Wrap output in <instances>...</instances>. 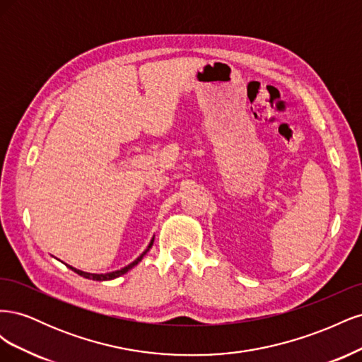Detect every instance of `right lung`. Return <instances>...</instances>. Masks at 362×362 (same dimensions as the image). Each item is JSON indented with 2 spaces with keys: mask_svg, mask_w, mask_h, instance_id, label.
<instances>
[{
  "mask_svg": "<svg viewBox=\"0 0 362 362\" xmlns=\"http://www.w3.org/2000/svg\"><path fill=\"white\" fill-rule=\"evenodd\" d=\"M152 243H154V237H152V240L149 242V245H148V247L144 250V254H140V257H137L133 262H129L128 266H125V267H122L120 270H115V272H108V273H89V272H83V270H78V269H75V267H72V266H68L71 270H74L75 273H78L80 276H83V278H87V279H93V281H112V279H115V278H119V276H122V275H125V273L128 272V270H131L133 269L134 266H137L139 262L141 261V258H144L145 255H146V252L152 247Z\"/></svg>",
  "mask_w": 362,
  "mask_h": 362,
  "instance_id": "right-lung-1",
  "label": "right lung"
}]
</instances>
